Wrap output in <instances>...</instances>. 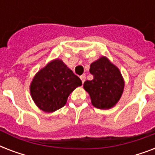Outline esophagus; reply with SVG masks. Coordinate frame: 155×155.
<instances>
[{"instance_id":"esophagus-1","label":"esophagus","mask_w":155,"mask_h":155,"mask_svg":"<svg viewBox=\"0 0 155 155\" xmlns=\"http://www.w3.org/2000/svg\"><path fill=\"white\" fill-rule=\"evenodd\" d=\"M80 79H81V80H82V83L84 84L85 81V80H86V76H85L84 75H81V76H80Z\"/></svg>"}]
</instances>
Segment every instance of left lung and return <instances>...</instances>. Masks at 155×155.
<instances>
[{
	"label": "left lung",
	"mask_w": 155,
	"mask_h": 155,
	"mask_svg": "<svg viewBox=\"0 0 155 155\" xmlns=\"http://www.w3.org/2000/svg\"><path fill=\"white\" fill-rule=\"evenodd\" d=\"M93 80H86L84 88L88 92L92 105L100 109L113 108L120 100L125 87L121 73L104 56L90 65Z\"/></svg>",
	"instance_id": "left-lung-1"
}]
</instances>
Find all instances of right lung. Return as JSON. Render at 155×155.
Returning a JSON list of instances; mask_svg holds the SVG:
<instances>
[{
    "instance_id": "obj_1",
    "label": "right lung",
    "mask_w": 155,
    "mask_h": 155,
    "mask_svg": "<svg viewBox=\"0 0 155 155\" xmlns=\"http://www.w3.org/2000/svg\"><path fill=\"white\" fill-rule=\"evenodd\" d=\"M82 81L60 59L51 61L35 75L30 95L41 110L52 113L63 107L69 95Z\"/></svg>"
}]
</instances>
